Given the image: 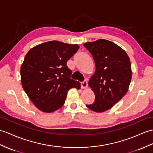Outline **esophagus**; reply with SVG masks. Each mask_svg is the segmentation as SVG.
<instances>
[{"instance_id":"esophagus-1","label":"esophagus","mask_w":153,"mask_h":153,"mask_svg":"<svg viewBox=\"0 0 153 153\" xmlns=\"http://www.w3.org/2000/svg\"><path fill=\"white\" fill-rule=\"evenodd\" d=\"M88 87V83L86 80H85L83 82L81 83V87L83 89H85V88H87Z\"/></svg>"}]
</instances>
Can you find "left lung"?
<instances>
[{
  "instance_id": "left-lung-1",
  "label": "left lung",
  "mask_w": 153,
  "mask_h": 153,
  "mask_svg": "<svg viewBox=\"0 0 153 153\" xmlns=\"http://www.w3.org/2000/svg\"><path fill=\"white\" fill-rule=\"evenodd\" d=\"M83 45L91 53L96 66L95 72L88 81L95 100L86 105L94 112H104L128 90L132 76L130 58L118 45L104 39L87 42Z\"/></svg>"
}]
</instances>
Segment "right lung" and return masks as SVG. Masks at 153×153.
Masks as SVG:
<instances>
[{"mask_svg": "<svg viewBox=\"0 0 153 153\" xmlns=\"http://www.w3.org/2000/svg\"><path fill=\"white\" fill-rule=\"evenodd\" d=\"M79 48L77 44L49 41L28 51L21 66V81L25 92L36 107L45 113L56 111L65 104L71 88L81 84L70 79L68 60Z\"/></svg>", "mask_w": 153, "mask_h": 153, "instance_id": "add662e5", "label": "right lung"}]
</instances>
